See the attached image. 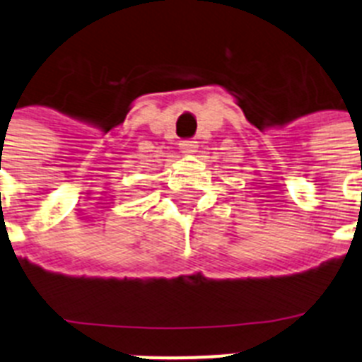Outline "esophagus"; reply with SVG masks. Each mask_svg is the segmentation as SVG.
<instances>
[{
	"label": "esophagus",
	"instance_id": "obj_1",
	"mask_svg": "<svg viewBox=\"0 0 362 362\" xmlns=\"http://www.w3.org/2000/svg\"><path fill=\"white\" fill-rule=\"evenodd\" d=\"M197 148V141H194V139H185V141H181V150L187 153H192L196 152Z\"/></svg>",
	"mask_w": 362,
	"mask_h": 362
}]
</instances>
